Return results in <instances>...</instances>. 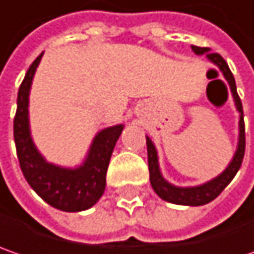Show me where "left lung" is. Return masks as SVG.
Listing matches in <instances>:
<instances>
[{"instance_id": "obj_1", "label": "left lung", "mask_w": 254, "mask_h": 254, "mask_svg": "<svg viewBox=\"0 0 254 254\" xmlns=\"http://www.w3.org/2000/svg\"><path fill=\"white\" fill-rule=\"evenodd\" d=\"M192 52L197 56H205V59L213 63L218 70L221 71L223 77L226 79V82L230 86L231 96L233 102L236 106V111L239 112V138H237V145H236V151L233 154V158L230 162L227 164V167L220 172L217 177L198 184V186H190V187H180L170 183L159 168V158H158V151L155 148V143L152 139L146 135V149H148V167H149V181L151 186L154 188V191L157 192L159 198H162L164 201L172 202V204H178V205H191V207H197V205H204L207 202L213 201L218 194L230 184V181L234 178V175L240 170L242 161L245 157V121H243V108H242V100L237 95V89H236V82L233 77V73L229 68V64L226 63V60L217 54V53H210L208 47H197V46H191Z\"/></svg>"}]
</instances>
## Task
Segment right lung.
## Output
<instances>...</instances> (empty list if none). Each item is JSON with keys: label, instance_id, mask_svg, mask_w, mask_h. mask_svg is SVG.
Listing matches in <instances>:
<instances>
[{"label": "right lung", "instance_id": "obj_1", "mask_svg": "<svg viewBox=\"0 0 254 254\" xmlns=\"http://www.w3.org/2000/svg\"><path fill=\"white\" fill-rule=\"evenodd\" d=\"M43 54L44 52L27 70L17 96L14 141L20 167L27 183L47 204L67 213L84 211L93 207L105 192L109 161L125 125L118 124L100 129L82 164L76 167H62L49 162L34 143L28 111L31 84Z\"/></svg>", "mask_w": 254, "mask_h": 254}]
</instances>
